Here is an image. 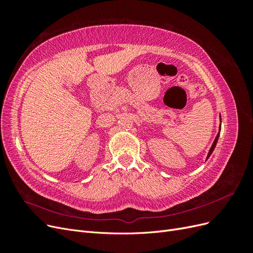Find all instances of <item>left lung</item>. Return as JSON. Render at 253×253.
I'll use <instances>...</instances> for the list:
<instances>
[{"label": "left lung", "instance_id": "1", "mask_svg": "<svg viewBox=\"0 0 253 253\" xmlns=\"http://www.w3.org/2000/svg\"><path fill=\"white\" fill-rule=\"evenodd\" d=\"M219 127H218V133H217V135H216V137H215V139H214V141H213V143H212V145H211V148H210V150H209V153H208V155H207V159H208L209 157H210V155L212 154V152L214 151V149H215V147H216V143H217V140H218V137H219V133H220V126H221V117H220V115H219ZM206 159V160H207Z\"/></svg>", "mask_w": 253, "mask_h": 253}]
</instances>
